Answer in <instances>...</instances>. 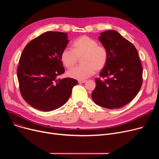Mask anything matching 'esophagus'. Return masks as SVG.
Here are the masks:
<instances>
[{
    "label": "esophagus",
    "mask_w": 159,
    "mask_h": 159,
    "mask_svg": "<svg viewBox=\"0 0 159 159\" xmlns=\"http://www.w3.org/2000/svg\"><path fill=\"white\" fill-rule=\"evenodd\" d=\"M86 82V80H79V83H84Z\"/></svg>",
    "instance_id": "1"
}]
</instances>
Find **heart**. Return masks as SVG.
Returning a JSON list of instances; mask_svg holds the SVG:
<instances>
[{"label": "heart", "mask_w": 159, "mask_h": 159, "mask_svg": "<svg viewBox=\"0 0 159 159\" xmlns=\"http://www.w3.org/2000/svg\"><path fill=\"white\" fill-rule=\"evenodd\" d=\"M81 58L80 66L75 67L68 71V75L73 79L84 80L92 75L95 71L102 70L108 61L107 49L88 36L83 35L75 40L73 49L66 48L61 53V61L68 68H71Z\"/></svg>", "instance_id": "obj_1"}]
</instances>
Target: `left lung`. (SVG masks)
<instances>
[{
	"mask_svg": "<svg viewBox=\"0 0 159 159\" xmlns=\"http://www.w3.org/2000/svg\"><path fill=\"white\" fill-rule=\"evenodd\" d=\"M98 39L107 50L108 61L100 78L95 79L96 87L91 97L98 106L120 108L136 97L143 84V71L138 52L115 30L101 33Z\"/></svg>",
	"mask_w": 159,
	"mask_h": 159,
	"instance_id": "8db88e82",
	"label": "left lung"
}]
</instances>
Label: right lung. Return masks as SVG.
<instances>
[{
	"label": "right lung",
	"mask_w": 159,
	"mask_h": 159,
	"mask_svg": "<svg viewBox=\"0 0 159 159\" xmlns=\"http://www.w3.org/2000/svg\"><path fill=\"white\" fill-rule=\"evenodd\" d=\"M67 33L47 31L26 46L19 59L17 77L22 98L37 110L49 111L62 106L78 81L57 79L64 73L61 53L68 43Z\"/></svg>",
	"instance_id": "right-lung-1"
}]
</instances>
